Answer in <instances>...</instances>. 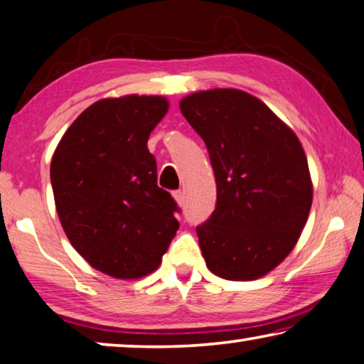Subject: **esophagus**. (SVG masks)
Returning a JSON list of instances; mask_svg holds the SVG:
<instances>
[{
    "instance_id": "esophagus-1",
    "label": "esophagus",
    "mask_w": 364,
    "mask_h": 364,
    "mask_svg": "<svg viewBox=\"0 0 364 364\" xmlns=\"http://www.w3.org/2000/svg\"><path fill=\"white\" fill-rule=\"evenodd\" d=\"M174 198L178 205H183V201H186V197H183V192L182 190H176L174 192Z\"/></svg>"
}]
</instances>
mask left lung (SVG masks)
<instances>
[{"label":"left lung","mask_w":364,"mask_h":364,"mask_svg":"<svg viewBox=\"0 0 364 364\" xmlns=\"http://www.w3.org/2000/svg\"><path fill=\"white\" fill-rule=\"evenodd\" d=\"M181 112L216 178L215 211L197 226L206 265L236 282L264 277L291 252L309 216L312 183L298 136L239 89L190 94Z\"/></svg>","instance_id":"1"}]
</instances>
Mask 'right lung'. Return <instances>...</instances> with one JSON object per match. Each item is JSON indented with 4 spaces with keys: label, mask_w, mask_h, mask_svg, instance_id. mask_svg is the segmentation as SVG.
Here are the masks:
<instances>
[{
    "label": "right lung",
    "mask_w": 364,
    "mask_h": 364,
    "mask_svg": "<svg viewBox=\"0 0 364 364\" xmlns=\"http://www.w3.org/2000/svg\"><path fill=\"white\" fill-rule=\"evenodd\" d=\"M167 107L159 96L102 99L55 149L50 181L61 226L85 260L110 277L154 272L178 229L181 208L158 187L148 149Z\"/></svg>",
    "instance_id": "right-lung-1"
}]
</instances>
